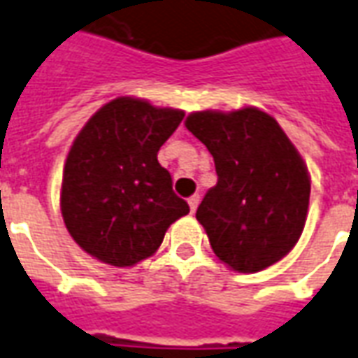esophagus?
Returning <instances> with one entry per match:
<instances>
[{"label": "esophagus", "instance_id": "1", "mask_svg": "<svg viewBox=\"0 0 358 358\" xmlns=\"http://www.w3.org/2000/svg\"><path fill=\"white\" fill-rule=\"evenodd\" d=\"M188 203H189V210H192V213L198 210V206H199V196H198V194H194V196L188 199Z\"/></svg>", "mask_w": 358, "mask_h": 358}]
</instances>
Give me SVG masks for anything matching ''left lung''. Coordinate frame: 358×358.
<instances>
[{
	"label": "left lung",
	"mask_w": 358,
	"mask_h": 358,
	"mask_svg": "<svg viewBox=\"0 0 358 358\" xmlns=\"http://www.w3.org/2000/svg\"><path fill=\"white\" fill-rule=\"evenodd\" d=\"M186 129L208 147L217 184L196 217L215 257L237 272H259L284 259L300 239L310 174L278 121L257 108L196 111Z\"/></svg>",
	"instance_id": "8db88e82"
}]
</instances>
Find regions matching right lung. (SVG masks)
<instances>
[{
  "mask_svg": "<svg viewBox=\"0 0 358 358\" xmlns=\"http://www.w3.org/2000/svg\"><path fill=\"white\" fill-rule=\"evenodd\" d=\"M182 119L180 109L117 97L78 133L62 172L60 210L87 255L133 266L155 255L166 229L188 213L157 159Z\"/></svg>",
  "mask_w": 358,
  "mask_h": 358,
  "instance_id": "1",
  "label": "right lung"
}]
</instances>
